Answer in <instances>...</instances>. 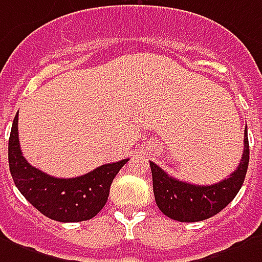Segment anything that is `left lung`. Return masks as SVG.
<instances>
[{
	"label": "left lung",
	"mask_w": 262,
	"mask_h": 262,
	"mask_svg": "<svg viewBox=\"0 0 262 262\" xmlns=\"http://www.w3.org/2000/svg\"><path fill=\"white\" fill-rule=\"evenodd\" d=\"M250 148L247 126L245 133V150L239 166L224 179L210 186L191 185L169 176L160 166L151 162L152 189L161 212L179 222H199L208 220L222 211L239 193L249 166Z\"/></svg>",
	"instance_id": "left-lung-1"
}]
</instances>
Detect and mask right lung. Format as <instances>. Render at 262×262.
Wrapping results in <instances>:
<instances>
[{"instance_id": "right-lung-1", "label": "right lung", "mask_w": 262, "mask_h": 262, "mask_svg": "<svg viewBox=\"0 0 262 262\" xmlns=\"http://www.w3.org/2000/svg\"><path fill=\"white\" fill-rule=\"evenodd\" d=\"M17 114L8 143L9 170L17 190L50 220L82 222L94 218L108 200L112 180L129 160L105 164L77 178L62 179L47 175L23 157L17 135Z\"/></svg>"}]
</instances>
